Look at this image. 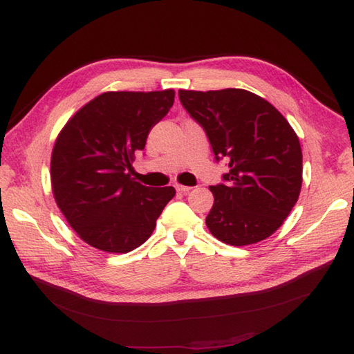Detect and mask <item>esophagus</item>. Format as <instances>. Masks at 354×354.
<instances>
[{
	"mask_svg": "<svg viewBox=\"0 0 354 354\" xmlns=\"http://www.w3.org/2000/svg\"><path fill=\"white\" fill-rule=\"evenodd\" d=\"M175 187H176V190H178V192H181V193H189V192L192 190V187H189V185H181V184H176Z\"/></svg>",
	"mask_w": 354,
	"mask_h": 354,
	"instance_id": "1",
	"label": "esophagus"
}]
</instances>
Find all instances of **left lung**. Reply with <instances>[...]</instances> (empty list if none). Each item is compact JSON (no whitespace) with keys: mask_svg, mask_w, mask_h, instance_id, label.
Segmentation results:
<instances>
[{"mask_svg":"<svg viewBox=\"0 0 354 354\" xmlns=\"http://www.w3.org/2000/svg\"><path fill=\"white\" fill-rule=\"evenodd\" d=\"M179 100L208 137L216 161L230 171L212 185L214 204L205 219L221 242L245 246L281 227L297 204L303 153L295 131L272 104L246 89L185 91Z\"/></svg>","mask_w":354,"mask_h":354,"instance_id":"obj_1","label":"left lung"}]
</instances>
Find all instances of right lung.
<instances>
[{"label":"right lung","mask_w":354,"mask_h":354,"mask_svg":"<svg viewBox=\"0 0 354 354\" xmlns=\"http://www.w3.org/2000/svg\"><path fill=\"white\" fill-rule=\"evenodd\" d=\"M175 91H111L74 114L51 153L56 204L77 236L97 250L126 254L142 245L175 196L173 187L131 178L137 150L167 115Z\"/></svg>","instance_id":"add662e5"}]
</instances>
